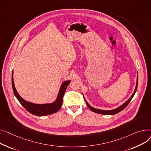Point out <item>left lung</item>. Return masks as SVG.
Instances as JSON below:
<instances>
[{
  "label": "left lung",
  "instance_id": "1",
  "mask_svg": "<svg viewBox=\"0 0 151 151\" xmlns=\"http://www.w3.org/2000/svg\"><path fill=\"white\" fill-rule=\"evenodd\" d=\"M138 76L137 75V83H136V86H135V91L134 92V93H133V94L131 96V97H130V98L126 101L123 104H122L121 106H119V107H118V108L115 109H113V110H100V109H95L94 107H92L91 106H90L89 105V104L88 103V102L86 101V99H85L84 97V100L86 102V104H87V106L88 107V108H89L91 111H93V112H95V113H99V114H107V115H113V114H116L119 112H120L121 111H122V110L124 109L127 105L129 104V102H130V101L132 100V99L133 98V97L134 96L136 91H137V86H138Z\"/></svg>",
  "mask_w": 151,
  "mask_h": 151
}]
</instances>
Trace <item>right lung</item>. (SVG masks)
Masks as SVG:
<instances>
[{"label":"right lung","mask_w":151,"mask_h":151,"mask_svg":"<svg viewBox=\"0 0 151 151\" xmlns=\"http://www.w3.org/2000/svg\"><path fill=\"white\" fill-rule=\"evenodd\" d=\"M70 81H65L62 83L58 94L57 95V97L56 100L52 103L50 104H37L32 103L30 102H28L24 100L21 96H19V93H17L16 90V88L14 83L13 81V71L12 72V87L13 93L17 98L19 101L20 104L23 107L27 110L29 113L32 114L36 115V116H46V115L51 114L57 112L61 108L62 102H63V98L65 93L66 91V88L68 85L69 84Z\"/></svg>","instance_id":"1"}]
</instances>
